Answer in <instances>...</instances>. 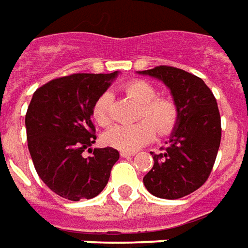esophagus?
<instances>
[{
    "instance_id": "obj_1",
    "label": "esophagus",
    "mask_w": 248,
    "mask_h": 248,
    "mask_svg": "<svg viewBox=\"0 0 248 248\" xmlns=\"http://www.w3.org/2000/svg\"><path fill=\"white\" fill-rule=\"evenodd\" d=\"M121 157H122V158H130V157H133V155H134V152H121Z\"/></svg>"
}]
</instances>
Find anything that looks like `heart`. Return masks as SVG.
<instances>
[{
  "mask_svg": "<svg viewBox=\"0 0 248 248\" xmlns=\"http://www.w3.org/2000/svg\"><path fill=\"white\" fill-rule=\"evenodd\" d=\"M124 91L141 106L140 122L133 124H117L103 134V142L107 146L122 152H134L146 145L155 137L158 130L166 134L177 122L178 111L176 103L169 98H155L157 90L145 80H133L124 86ZM110 93H103L95 100L93 117L100 126L110 124ZM157 129H155V127Z\"/></svg>",
  "mask_w": 248,
  "mask_h": 248,
  "instance_id": "heart-1",
  "label": "heart"
}]
</instances>
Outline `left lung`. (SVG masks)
<instances>
[{"label": "left lung", "instance_id": "1", "mask_svg": "<svg viewBox=\"0 0 248 248\" xmlns=\"http://www.w3.org/2000/svg\"><path fill=\"white\" fill-rule=\"evenodd\" d=\"M138 74L164 83L178 111L168 148L152 153L154 165L143 185L160 199L184 197L207 181L216 160L221 140L217 103L202 79L184 70L160 65Z\"/></svg>", "mask_w": 248, "mask_h": 248}]
</instances>
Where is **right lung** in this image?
I'll return each instance as SVG.
<instances>
[{
    "mask_svg": "<svg viewBox=\"0 0 248 248\" xmlns=\"http://www.w3.org/2000/svg\"><path fill=\"white\" fill-rule=\"evenodd\" d=\"M118 76L74 74L53 79L34 91L25 115L28 149L44 184L71 202L98 196L108 183L118 150L91 149L95 143L93 107ZM86 148L93 152L84 159Z\"/></svg>",
    "mask_w": 248,
    "mask_h": 248,
    "instance_id": "1",
    "label": "right lung"
}]
</instances>
